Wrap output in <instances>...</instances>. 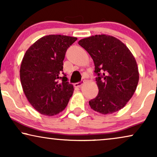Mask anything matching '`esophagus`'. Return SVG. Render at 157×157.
<instances>
[{"label":"esophagus","mask_w":157,"mask_h":157,"mask_svg":"<svg viewBox=\"0 0 157 157\" xmlns=\"http://www.w3.org/2000/svg\"><path fill=\"white\" fill-rule=\"evenodd\" d=\"M84 83V81H79V82H78V83H74V86L75 87H81V85L83 84V83Z\"/></svg>","instance_id":"esophagus-1"}]
</instances>
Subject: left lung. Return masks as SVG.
I'll return each instance as SVG.
<instances>
[{"label": "left lung", "mask_w": 157, "mask_h": 157, "mask_svg": "<svg viewBox=\"0 0 157 157\" xmlns=\"http://www.w3.org/2000/svg\"><path fill=\"white\" fill-rule=\"evenodd\" d=\"M93 59L98 94L89 101L93 110L113 113L125 106L139 82V71L134 56L121 40L111 36L96 35L78 41Z\"/></svg>", "instance_id": "1"}]
</instances>
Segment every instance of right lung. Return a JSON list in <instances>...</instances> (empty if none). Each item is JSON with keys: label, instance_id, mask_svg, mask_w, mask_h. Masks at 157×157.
Segmentation results:
<instances>
[{"label": "right lung", "instance_id": "right-lung-1", "mask_svg": "<svg viewBox=\"0 0 157 157\" xmlns=\"http://www.w3.org/2000/svg\"><path fill=\"white\" fill-rule=\"evenodd\" d=\"M77 38L48 35L40 38L25 52L20 68L21 85L31 106L46 116L64 110L74 86L63 72V61ZM61 73L64 76L61 77Z\"/></svg>", "mask_w": 157, "mask_h": 157}]
</instances>
